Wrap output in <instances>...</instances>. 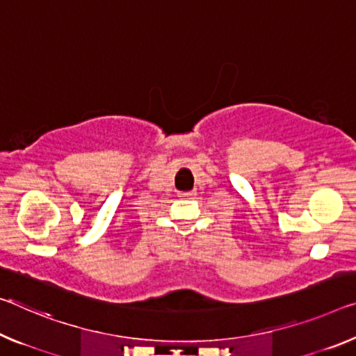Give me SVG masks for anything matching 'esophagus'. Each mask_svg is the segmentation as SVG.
I'll use <instances>...</instances> for the list:
<instances>
[{
    "instance_id": "obj_1",
    "label": "esophagus",
    "mask_w": 356,
    "mask_h": 356,
    "mask_svg": "<svg viewBox=\"0 0 356 356\" xmlns=\"http://www.w3.org/2000/svg\"><path fill=\"white\" fill-rule=\"evenodd\" d=\"M195 193L194 191H188V193H179V197H183V199H188V197H194Z\"/></svg>"
}]
</instances>
